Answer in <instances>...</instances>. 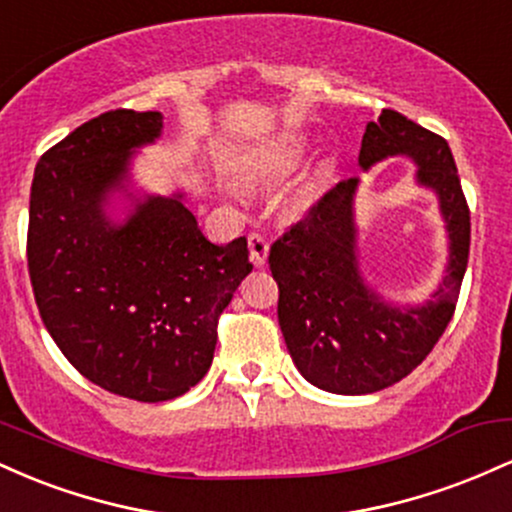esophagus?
<instances>
[{"label":"esophagus","mask_w":512,"mask_h":512,"mask_svg":"<svg viewBox=\"0 0 512 512\" xmlns=\"http://www.w3.org/2000/svg\"><path fill=\"white\" fill-rule=\"evenodd\" d=\"M248 250H250V260L255 267H262L267 262L269 255V240L262 236V233H250L248 236Z\"/></svg>","instance_id":"esophagus-1"}]
</instances>
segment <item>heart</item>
Here are the masks:
<instances>
[{"instance_id":"b5f03b06","label":"heart","mask_w":512,"mask_h":512,"mask_svg":"<svg viewBox=\"0 0 512 512\" xmlns=\"http://www.w3.org/2000/svg\"><path fill=\"white\" fill-rule=\"evenodd\" d=\"M305 151H308V139L301 132H286L281 137H276L269 142L264 149L257 151L255 156L250 158V168L260 175H272V178H279V175L291 173V170L298 168V163L303 161ZM315 195V185H308L303 190V202L308 204Z\"/></svg>"}]
</instances>
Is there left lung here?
Returning a JSON list of instances; mask_svg holds the SVG:
<instances>
[{"instance_id": "left-lung-1", "label": "left lung", "mask_w": 512, "mask_h": 512, "mask_svg": "<svg viewBox=\"0 0 512 512\" xmlns=\"http://www.w3.org/2000/svg\"><path fill=\"white\" fill-rule=\"evenodd\" d=\"M390 156L416 163V182L436 192L448 233V267L426 303L392 305L363 279L354 214L358 178L332 187L269 250L286 349L308 383L334 395H370L407 378L452 320L467 269L469 207L448 142L383 110L366 125L358 166L368 170Z\"/></svg>"}]
</instances>
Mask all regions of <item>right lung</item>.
Wrapping results in <instances>:
<instances>
[{"instance_id":"add662e5","label":"right lung","mask_w":512,"mask_h":512,"mask_svg":"<svg viewBox=\"0 0 512 512\" xmlns=\"http://www.w3.org/2000/svg\"><path fill=\"white\" fill-rule=\"evenodd\" d=\"M156 110H110L40 156L28 211V274L67 361L113 395L166 402L207 375L219 315L252 272L248 240L214 245L185 192L137 197L132 156L161 137ZM133 204L125 222L105 206Z\"/></svg>"}]
</instances>
